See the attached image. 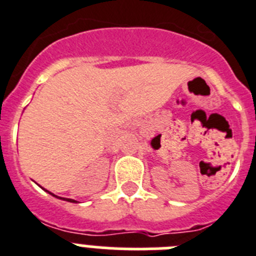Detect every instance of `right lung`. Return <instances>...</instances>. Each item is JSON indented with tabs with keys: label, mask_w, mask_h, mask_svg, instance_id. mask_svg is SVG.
I'll use <instances>...</instances> for the list:
<instances>
[{
	"label": "right lung",
	"mask_w": 256,
	"mask_h": 256,
	"mask_svg": "<svg viewBox=\"0 0 256 256\" xmlns=\"http://www.w3.org/2000/svg\"><path fill=\"white\" fill-rule=\"evenodd\" d=\"M44 191L46 192H48L50 195H52V196H55L56 198H60V200H64V201H69V202H76V200H73V198H60V196H56V195H54V194H51V192L50 191H47V190H44Z\"/></svg>",
	"instance_id": "1"
}]
</instances>
